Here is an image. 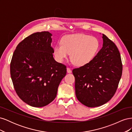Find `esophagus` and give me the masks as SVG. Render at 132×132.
I'll use <instances>...</instances> for the list:
<instances>
[{"instance_id": "obj_1", "label": "esophagus", "mask_w": 132, "mask_h": 132, "mask_svg": "<svg viewBox=\"0 0 132 132\" xmlns=\"http://www.w3.org/2000/svg\"><path fill=\"white\" fill-rule=\"evenodd\" d=\"M67 72L68 73H70L71 72V70L70 68H69V67H67Z\"/></svg>"}]
</instances>
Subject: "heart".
Returning a JSON list of instances; mask_svg holds the SVG:
<instances>
[{"instance_id": "b5f03b06", "label": "heart", "mask_w": 132, "mask_h": 132, "mask_svg": "<svg viewBox=\"0 0 132 132\" xmlns=\"http://www.w3.org/2000/svg\"><path fill=\"white\" fill-rule=\"evenodd\" d=\"M62 45L54 48L55 59L62 62L70 53V58L75 65L81 66L92 61L99 47L97 39L83 34L66 35L61 39Z\"/></svg>"}]
</instances>
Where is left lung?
<instances>
[{"label": "left lung", "mask_w": 132, "mask_h": 132, "mask_svg": "<svg viewBox=\"0 0 132 132\" xmlns=\"http://www.w3.org/2000/svg\"><path fill=\"white\" fill-rule=\"evenodd\" d=\"M103 47L89 63L73 69L75 94L89 107L105 104L115 94L122 74L121 54L113 42L102 34Z\"/></svg>", "instance_id": "left-lung-1"}]
</instances>
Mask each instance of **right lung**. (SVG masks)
<instances>
[{
    "instance_id": "obj_1",
    "label": "right lung",
    "mask_w": 132,
    "mask_h": 132,
    "mask_svg": "<svg viewBox=\"0 0 132 132\" xmlns=\"http://www.w3.org/2000/svg\"><path fill=\"white\" fill-rule=\"evenodd\" d=\"M51 36L48 31L29 36L18 44L11 61L10 75L16 93L33 107H43L53 101L67 73L66 65L53 58Z\"/></svg>"
}]
</instances>
